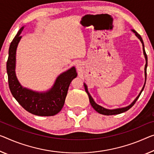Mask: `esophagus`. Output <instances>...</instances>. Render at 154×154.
I'll return each instance as SVG.
<instances>
[{
    "mask_svg": "<svg viewBox=\"0 0 154 154\" xmlns=\"http://www.w3.org/2000/svg\"><path fill=\"white\" fill-rule=\"evenodd\" d=\"M77 67H79V65H77Z\"/></svg>",
    "mask_w": 154,
    "mask_h": 154,
    "instance_id": "esophagus-1",
    "label": "esophagus"
}]
</instances>
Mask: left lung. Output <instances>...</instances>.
Wrapping results in <instances>:
<instances>
[{"label": "left lung", "instance_id": "1", "mask_svg": "<svg viewBox=\"0 0 154 154\" xmlns=\"http://www.w3.org/2000/svg\"><path fill=\"white\" fill-rule=\"evenodd\" d=\"M132 32L134 33H135V34H136V36L138 38V39H140V42H142V44H143V54H144V56H145V60H146V64H145V84H144V86L143 87V89H142L141 91L140 92V94H139V95L136 97V98L135 99V100L132 102V103L130 104L129 106H127V107H122V108H118V109H105L103 107H101L98 104H96L95 103V101L94 100V99L92 98V97L91 96L90 94L89 93L88 90H87V85H85V83H84V87H85V91L87 92V95L89 96V102H90L91 103V105L92 106V107H93L94 109H95L97 112L100 113V114H103V115H107V116H109V115H116V114H119V113H123L125 112H127V110H129L130 108L133 107V105H134L135 103H136V100H138V98L140 97V94L142 93V91H143L144 89V87L145 86V83H146V67H147V56H146V52H145V45H144V42L143 41V38H142L140 35L138 34V33H137L136 31L134 29H131Z\"/></svg>", "mask_w": 154, "mask_h": 154}]
</instances>
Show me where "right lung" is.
<instances>
[{
	"label": "right lung",
	"mask_w": 154,
	"mask_h": 154,
	"mask_svg": "<svg viewBox=\"0 0 154 154\" xmlns=\"http://www.w3.org/2000/svg\"><path fill=\"white\" fill-rule=\"evenodd\" d=\"M22 27L11 41L7 61V73L9 89L14 98L28 112L40 116H51L62 109L72 80L77 76L74 67L59 75L53 87L45 92H38L23 87L16 75V54L22 36Z\"/></svg>",
	"instance_id": "obj_1"
}]
</instances>
